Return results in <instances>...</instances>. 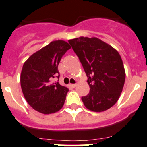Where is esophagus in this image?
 <instances>
[{
	"label": "esophagus",
	"instance_id": "1",
	"mask_svg": "<svg viewBox=\"0 0 147 147\" xmlns=\"http://www.w3.org/2000/svg\"><path fill=\"white\" fill-rule=\"evenodd\" d=\"M69 86H70V87H72V88H75V86H76V84H70Z\"/></svg>",
	"mask_w": 147,
	"mask_h": 147
}]
</instances>
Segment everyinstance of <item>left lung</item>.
Returning a JSON list of instances; mask_svg holds the SVG:
<instances>
[{
  "label": "left lung",
  "instance_id": "left-lung-1",
  "mask_svg": "<svg viewBox=\"0 0 147 147\" xmlns=\"http://www.w3.org/2000/svg\"><path fill=\"white\" fill-rule=\"evenodd\" d=\"M88 78L89 93L81 98L93 112H103L118 101L125 82L124 67L118 51L97 38L69 40Z\"/></svg>",
  "mask_w": 147,
  "mask_h": 147
}]
</instances>
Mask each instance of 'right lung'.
Listing matches in <instances>:
<instances>
[{"mask_svg":"<svg viewBox=\"0 0 147 147\" xmlns=\"http://www.w3.org/2000/svg\"><path fill=\"white\" fill-rule=\"evenodd\" d=\"M71 48L64 40H55L32 55L23 66L20 86L30 107L43 114H52L63 107L69 89L52 79L59 78L58 66Z\"/></svg>","mask_w":147,"mask_h":147,"instance_id":"obj_1","label":"right lung"}]
</instances>
